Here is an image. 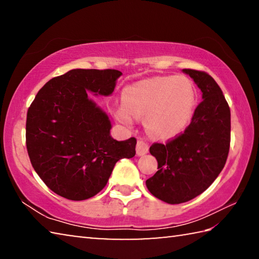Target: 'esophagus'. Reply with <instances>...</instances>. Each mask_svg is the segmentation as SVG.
Here are the masks:
<instances>
[{
  "label": "esophagus",
  "instance_id": "34e87169",
  "mask_svg": "<svg viewBox=\"0 0 259 259\" xmlns=\"http://www.w3.org/2000/svg\"><path fill=\"white\" fill-rule=\"evenodd\" d=\"M136 152H137L138 156L145 155L148 152V144L145 142V140L139 139L137 143V146H136Z\"/></svg>",
  "mask_w": 259,
  "mask_h": 259
}]
</instances>
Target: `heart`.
<instances>
[{
    "instance_id": "b5f03b06",
    "label": "heart",
    "mask_w": 259,
    "mask_h": 259,
    "mask_svg": "<svg viewBox=\"0 0 259 259\" xmlns=\"http://www.w3.org/2000/svg\"><path fill=\"white\" fill-rule=\"evenodd\" d=\"M195 104V88L187 77H153L125 88L123 104L116 107L115 116L124 124L133 123L134 116H146L148 131L155 137L169 139L187 128Z\"/></svg>"
}]
</instances>
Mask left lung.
Instances as JSON below:
<instances>
[{
	"mask_svg": "<svg viewBox=\"0 0 259 259\" xmlns=\"http://www.w3.org/2000/svg\"><path fill=\"white\" fill-rule=\"evenodd\" d=\"M183 72L202 91L203 100L183 134L150 147L159 170L146 181L148 191L170 204L187 202L211 185L226 163L231 142V111L221 88L208 73Z\"/></svg>",
	"mask_w": 259,
	"mask_h": 259,
	"instance_id": "1",
	"label": "left lung"
}]
</instances>
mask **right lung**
I'll return each mask as SVG.
<instances>
[{
    "label": "right lung",
    "mask_w": 259,
    "mask_h": 259,
    "mask_svg": "<svg viewBox=\"0 0 259 259\" xmlns=\"http://www.w3.org/2000/svg\"><path fill=\"white\" fill-rule=\"evenodd\" d=\"M116 69H72L51 78L30 104L26 146L33 168L56 194L73 201L106 186L119 160L136 154L137 140L112 138L107 114L88 95L109 96Z\"/></svg>",
    "instance_id": "1"
}]
</instances>
